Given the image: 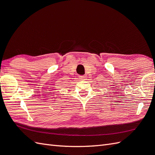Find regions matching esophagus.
<instances>
[{"instance_id": "34e87169", "label": "esophagus", "mask_w": 155, "mask_h": 155, "mask_svg": "<svg viewBox=\"0 0 155 155\" xmlns=\"http://www.w3.org/2000/svg\"><path fill=\"white\" fill-rule=\"evenodd\" d=\"M79 78L81 79H85L87 78V76H85V75H81V76H79Z\"/></svg>"}]
</instances>
